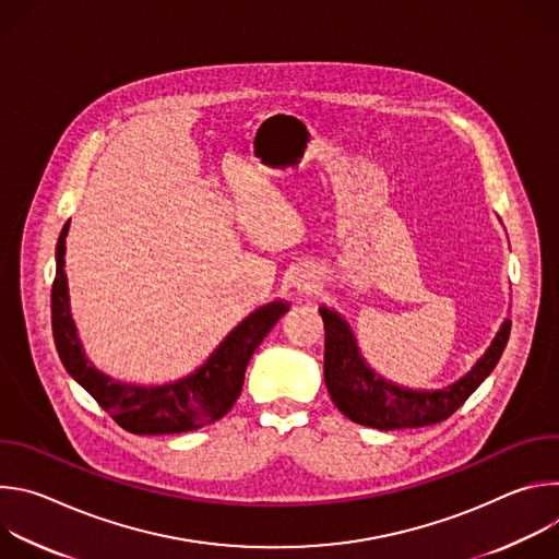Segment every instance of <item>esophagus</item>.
Returning <instances> with one entry per match:
<instances>
[{"mask_svg": "<svg viewBox=\"0 0 559 559\" xmlns=\"http://www.w3.org/2000/svg\"><path fill=\"white\" fill-rule=\"evenodd\" d=\"M294 285H296L298 292L309 294V292H313V287H316V276H313V274H302L300 278H296Z\"/></svg>", "mask_w": 559, "mask_h": 559, "instance_id": "obj_1", "label": "esophagus"}]
</instances>
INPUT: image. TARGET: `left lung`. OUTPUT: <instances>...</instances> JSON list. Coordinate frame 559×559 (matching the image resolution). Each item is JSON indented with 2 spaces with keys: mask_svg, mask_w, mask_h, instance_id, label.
<instances>
[{
  "mask_svg": "<svg viewBox=\"0 0 559 559\" xmlns=\"http://www.w3.org/2000/svg\"><path fill=\"white\" fill-rule=\"evenodd\" d=\"M321 316L325 323V384L334 405L352 423L380 431L418 429L447 420L496 369L511 334L507 318L491 347L464 378L444 389L416 391L371 371L349 325L334 309L321 307Z\"/></svg>",
  "mask_w": 559,
  "mask_h": 559,
  "instance_id": "8db88e82",
  "label": "left lung"
}]
</instances>
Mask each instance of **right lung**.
I'll return each mask as SVG.
<instances>
[{"mask_svg":"<svg viewBox=\"0 0 559 559\" xmlns=\"http://www.w3.org/2000/svg\"><path fill=\"white\" fill-rule=\"evenodd\" d=\"M68 225L70 223L63 225L57 241V274L50 296L52 336L66 371L95 397L99 407L108 412L119 427L136 436L194 431L223 418L236 403V397L241 395L246 367L252 354L289 305L272 300L254 309L246 321L238 323L225 336V341L194 373L177 382L158 386L119 382L91 365L76 338L63 272Z\"/></svg>","mask_w":559,"mask_h":559,"instance_id":"obj_1","label":"right lung"}]
</instances>
